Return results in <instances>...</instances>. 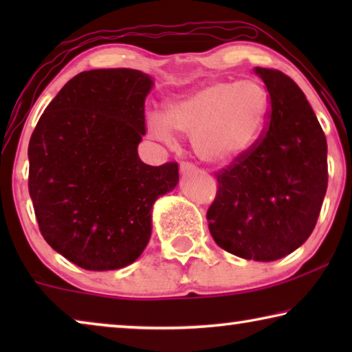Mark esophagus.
<instances>
[{"instance_id": "obj_1", "label": "esophagus", "mask_w": 352, "mask_h": 352, "mask_svg": "<svg viewBox=\"0 0 352 352\" xmlns=\"http://www.w3.org/2000/svg\"><path fill=\"white\" fill-rule=\"evenodd\" d=\"M194 169H195V166L192 163H189V162H182V164H180L182 172H189V170H194Z\"/></svg>"}]
</instances>
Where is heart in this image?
Masks as SVG:
<instances>
[{
    "label": "heart",
    "mask_w": 352,
    "mask_h": 352,
    "mask_svg": "<svg viewBox=\"0 0 352 352\" xmlns=\"http://www.w3.org/2000/svg\"><path fill=\"white\" fill-rule=\"evenodd\" d=\"M269 110V93L259 82H217L169 104L166 122L170 129L192 138L201 162L226 164L254 146ZM148 127L157 138L172 140L160 116L148 119Z\"/></svg>",
    "instance_id": "heart-1"
}]
</instances>
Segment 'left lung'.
<instances>
[{"label": "left lung", "instance_id": "8db88e82", "mask_svg": "<svg viewBox=\"0 0 352 352\" xmlns=\"http://www.w3.org/2000/svg\"><path fill=\"white\" fill-rule=\"evenodd\" d=\"M254 71L269 91V118L254 146L216 172L217 194L206 219L219 247L270 262L295 252L317 225L327 144L301 88L278 69Z\"/></svg>", "mask_w": 352, "mask_h": 352}]
</instances>
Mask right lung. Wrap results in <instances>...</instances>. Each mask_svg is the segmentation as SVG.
<instances>
[{"label":"right lung","mask_w":352,"mask_h":352,"mask_svg":"<svg viewBox=\"0 0 352 352\" xmlns=\"http://www.w3.org/2000/svg\"><path fill=\"white\" fill-rule=\"evenodd\" d=\"M152 79L91 69L65 83L29 141V195L45 241L85 270L132 264L151 239L152 205L178 182V163L138 157Z\"/></svg>","instance_id":"1"}]
</instances>
